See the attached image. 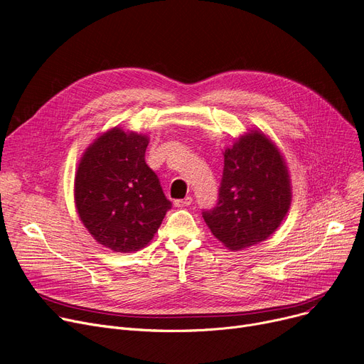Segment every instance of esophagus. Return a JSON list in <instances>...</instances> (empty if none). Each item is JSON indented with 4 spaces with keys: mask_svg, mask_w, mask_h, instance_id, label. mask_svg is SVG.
<instances>
[{
    "mask_svg": "<svg viewBox=\"0 0 364 364\" xmlns=\"http://www.w3.org/2000/svg\"><path fill=\"white\" fill-rule=\"evenodd\" d=\"M193 203V198L191 197H185V198H182V200H175V205L176 207H186V205H189Z\"/></svg>",
    "mask_w": 364,
    "mask_h": 364,
    "instance_id": "34e87169",
    "label": "esophagus"
}]
</instances>
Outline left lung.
I'll use <instances>...</instances> for the list:
<instances>
[{"label":"left lung","instance_id":"left-lung-1","mask_svg":"<svg viewBox=\"0 0 364 364\" xmlns=\"http://www.w3.org/2000/svg\"><path fill=\"white\" fill-rule=\"evenodd\" d=\"M291 200L289 171L280 151L257 130L223 152L218 203L203 218L231 250L261 243L284 219Z\"/></svg>","mask_w":364,"mask_h":364}]
</instances>
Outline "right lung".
Returning a JSON list of instances; mask_svg holds the SVG:
<instances>
[{
    "mask_svg": "<svg viewBox=\"0 0 364 364\" xmlns=\"http://www.w3.org/2000/svg\"><path fill=\"white\" fill-rule=\"evenodd\" d=\"M148 136L114 127L84 152L75 175V205L99 245L129 253L145 247L171 209L145 161Z\"/></svg>",
    "mask_w": 364,
    "mask_h": 364,
    "instance_id": "1",
    "label": "right lung"
}]
</instances>
